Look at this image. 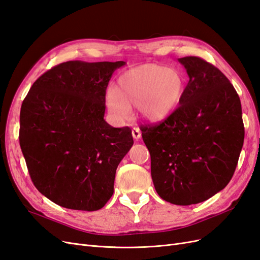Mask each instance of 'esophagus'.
I'll return each instance as SVG.
<instances>
[{
	"label": "esophagus",
	"instance_id": "esophagus-1",
	"mask_svg": "<svg viewBox=\"0 0 260 260\" xmlns=\"http://www.w3.org/2000/svg\"><path fill=\"white\" fill-rule=\"evenodd\" d=\"M141 135H142V133H141V130L138 127H135L132 129V137L136 140H139L141 138Z\"/></svg>",
	"mask_w": 260,
	"mask_h": 260
}]
</instances>
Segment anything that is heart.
<instances>
[{
    "instance_id": "b5f03b06",
    "label": "heart",
    "mask_w": 260,
    "mask_h": 260,
    "mask_svg": "<svg viewBox=\"0 0 260 260\" xmlns=\"http://www.w3.org/2000/svg\"><path fill=\"white\" fill-rule=\"evenodd\" d=\"M184 89V79L178 70L158 64H144L119 77L117 88L107 90L106 105L117 120H128L132 113L130 105H137L145 119L159 121L178 106Z\"/></svg>"
}]
</instances>
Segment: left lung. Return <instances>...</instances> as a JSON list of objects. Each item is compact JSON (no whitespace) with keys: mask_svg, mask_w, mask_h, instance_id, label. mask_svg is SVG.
Returning a JSON list of instances; mask_svg holds the SVG:
<instances>
[{"mask_svg":"<svg viewBox=\"0 0 260 260\" xmlns=\"http://www.w3.org/2000/svg\"><path fill=\"white\" fill-rule=\"evenodd\" d=\"M178 60L190 78L180 106L141 131L156 192L164 201L187 206L210 199L230 182L244 124L239 94L217 67L198 56Z\"/></svg>","mask_w":260,"mask_h":260,"instance_id":"obj_1","label":"left lung"}]
</instances>
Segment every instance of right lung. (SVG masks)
Returning <instances> with one entry per match:
<instances>
[{
    "mask_svg": "<svg viewBox=\"0 0 260 260\" xmlns=\"http://www.w3.org/2000/svg\"><path fill=\"white\" fill-rule=\"evenodd\" d=\"M124 61L70 60L39 77L20 109L19 144L31 180L53 203L104 207L116 169L133 145L129 127L104 120L106 88Z\"/></svg>",
    "mask_w": 260,
    "mask_h": 260,
    "instance_id": "1",
    "label": "right lung"
}]
</instances>
